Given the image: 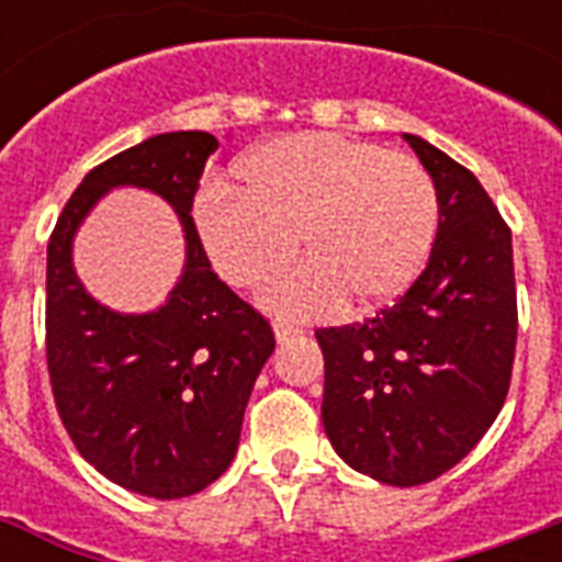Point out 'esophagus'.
Returning <instances> with one entry per match:
<instances>
[{
	"label": "esophagus",
	"instance_id": "esophagus-1",
	"mask_svg": "<svg viewBox=\"0 0 562 562\" xmlns=\"http://www.w3.org/2000/svg\"><path fill=\"white\" fill-rule=\"evenodd\" d=\"M297 333H300V329H294L291 324H273V335H277V341H280V344H285L289 338H294Z\"/></svg>",
	"mask_w": 562,
	"mask_h": 562
}]
</instances>
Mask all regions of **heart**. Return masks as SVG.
Instances as JSON below:
<instances>
[{"instance_id":"b5f03b06","label":"heart","mask_w":562,"mask_h":562,"mask_svg":"<svg viewBox=\"0 0 562 562\" xmlns=\"http://www.w3.org/2000/svg\"><path fill=\"white\" fill-rule=\"evenodd\" d=\"M236 189L210 183L192 203L203 254L236 289L277 273L265 308L317 317L347 306L373 312L402 297L426 265L437 229V192L408 154L350 136L303 131L256 145L233 166Z\"/></svg>"}]
</instances>
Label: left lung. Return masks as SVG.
<instances>
[{
	"label": "left lung",
	"mask_w": 562,
	"mask_h": 562,
	"mask_svg": "<svg viewBox=\"0 0 562 562\" xmlns=\"http://www.w3.org/2000/svg\"><path fill=\"white\" fill-rule=\"evenodd\" d=\"M437 192L426 271L364 324L321 329L326 437L352 470L414 487L452 470L510 387L516 282L510 229L479 178L402 134Z\"/></svg>",
	"instance_id": "left-lung-1"
}]
</instances>
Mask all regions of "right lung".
<instances>
[{
    "mask_svg": "<svg viewBox=\"0 0 562 562\" xmlns=\"http://www.w3.org/2000/svg\"><path fill=\"white\" fill-rule=\"evenodd\" d=\"M218 139L157 134L81 180L48 238L46 359L57 414L78 452L119 487L183 498L236 458L256 375L273 352L259 312L212 273L192 224V198ZM145 188L181 221L188 259L162 307L125 316L77 280L71 245L110 188Z\"/></svg>",
    "mask_w": 562,
    "mask_h": 562,
    "instance_id": "1",
    "label": "right lung"
}]
</instances>
